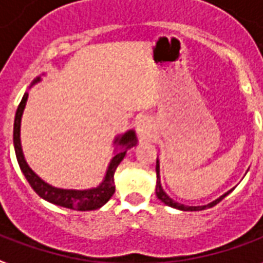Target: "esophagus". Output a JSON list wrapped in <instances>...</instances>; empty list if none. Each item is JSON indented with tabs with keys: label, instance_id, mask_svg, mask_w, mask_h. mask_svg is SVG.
Segmentation results:
<instances>
[{
	"label": "esophagus",
	"instance_id": "esophagus-1",
	"mask_svg": "<svg viewBox=\"0 0 263 263\" xmlns=\"http://www.w3.org/2000/svg\"><path fill=\"white\" fill-rule=\"evenodd\" d=\"M136 130H137V134H139L140 140L150 139L151 133H153V126H151L150 119H139V120L136 122Z\"/></svg>",
	"mask_w": 263,
	"mask_h": 263
}]
</instances>
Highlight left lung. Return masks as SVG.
<instances>
[{
	"label": "left lung",
	"mask_w": 263,
	"mask_h": 263,
	"mask_svg": "<svg viewBox=\"0 0 263 263\" xmlns=\"http://www.w3.org/2000/svg\"><path fill=\"white\" fill-rule=\"evenodd\" d=\"M155 172H157V185H155V195H157V197H158L162 203H165L166 206L178 209V210H182V212H200V210H204V209L213 208V206H216L217 203L221 202L224 197L227 196L230 192H233V189H234L233 187L231 191L226 192L224 195L217 197L216 200H213V202L208 203V204H204V206H186V204H182V203L175 202V200L168 196V195L165 193V191L162 189V186H161V176H160V161L158 160H157V165H155Z\"/></svg>",
	"instance_id": "left-lung-1"
}]
</instances>
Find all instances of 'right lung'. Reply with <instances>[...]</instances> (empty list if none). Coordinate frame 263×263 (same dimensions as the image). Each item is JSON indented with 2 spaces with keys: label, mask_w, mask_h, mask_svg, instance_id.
<instances>
[{
  "label": "right lung",
  "mask_w": 263,
  "mask_h": 263,
  "mask_svg": "<svg viewBox=\"0 0 263 263\" xmlns=\"http://www.w3.org/2000/svg\"><path fill=\"white\" fill-rule=\"evenodd\" d=\"M42 78L36 77L34 81L30 84L32 88L34 84H37ZM29 93L25 92L22 101L19 103L16 113H15V122H13V148L16 154L19 168L29 182L34 192L37 193L42 199L47 202L61 206V208L72 209V210H80V212H88V210H97L102 208L105 203L113 196L115 193V171L119 166V164L123 161L124 155L129 148H133L137 145V136L134 130H127L126 133L119 134L113 140L115 144V151L110 162H109L105 176L102 182L95 187L89 189H63V187L51 186L50 183L45 182L37 174H34L33 170L28 165L25 160L24 151H22V144H21V122H22V115H24L25 106L28 102Z\"/></svg>",
  "instance_id": "1"
}]
</instances>
